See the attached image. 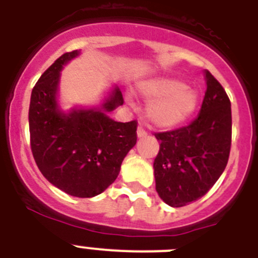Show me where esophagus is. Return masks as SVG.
I'll list each match as a JSON object with an SVG mask.
<instances>
[{
    "instance_id": "34e87169",
    "label": "esophagus",
    "mask_w": 258,
    "mask_h": 258,
    "mask_svg": "<svg viewBox=\"0 0 258 258\" xmlns=\"http://www.w3.org/2000/svg\"><path fill=\"white\" fill-rule=\"evenodd\" d=\"M137 137H138L140 140L141 138H146V137H147V133H146V131L143 127L138 126V129H137Z\"/></svg>"
}]
</instances>
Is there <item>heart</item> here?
Returning a JSON list of instances; mask_svg holds the SVG:
<instances>
[{
	"label": "heart",
	"instance_id": "heart-1",
	"mask_svg": "<svg viewBox=\"0 0 258 258\" xmlns=\"http://www.w3.org/2000/svg\"><path fill=\"white\" fill-rule=\"evenodd\" d=\"M137 92L146 101V118L151 125L169 129L182 124L195 112L199 94L174 77H155L137 84Z\"/></svg>",
	"mask_w": 258,
	"mask_h": 258
}]
</instances>
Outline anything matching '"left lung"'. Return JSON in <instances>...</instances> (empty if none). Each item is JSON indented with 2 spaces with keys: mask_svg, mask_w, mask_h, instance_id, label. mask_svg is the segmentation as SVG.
Listing matches in <instances>:
<instances>
[{
  "mask_svg": "<svg viewBox=\"0 0 258 258\" xmlns=\"http://www.w3.org/2000/svg\"><path fill=\"white\" fill-rule=\"evenodd\" d=\"M207 92L188 126L155 134L160 150L154 161L156 191L174 208L206 195L226 168L231 147V103L221 84L204 71Z\"/></svg>",
  "mask_w": 258,
  "mask_h": 258,
  "instance_id": "1",
  "label": "left lung"
}]
</instances>
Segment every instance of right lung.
I'll return each instance as SVG.
<instances>
[{
	"label": "right lung",
	"instance_id": "1",
	"mask_svg": "<svg viewBox=\"0 0 258 258\" xmlns=\"http://www.w3.org/2000/svg\"><path fill=\"white\" fill-rule=\"evenodd\" d=\"M80 50L66 52L38 79L29 103V133L35 161L45 178L76 198H93L117 178L121 163L137 143V121L117 122L108 112L124 103L113 86L97 107L59 104L60 74Z\"/></svg>",
	"mask_w": 258,
	"mask_h": 258
}]
</instances>
